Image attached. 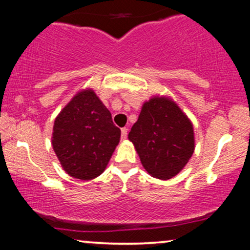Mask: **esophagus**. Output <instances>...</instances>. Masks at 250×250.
<instances>
[{
    "mask_svg": "<svg viewBox=\"0 0 250 250\" xmlns=\"http://www.w3.org/2000/svg\"><path fill=\"white\" fill-rule=\"evenodd\" d=\"M126 133H128V129H126V128H122V129H121V139H125V138H126Z\"/></svg>",
    "mask_w": 250,
    "mask_h": 250,
    "instance_id": "1",
    "label": "esophagus"
}]
</instances>
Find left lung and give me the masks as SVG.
Returning a JSON list of instances; mask_svg holds the SVG:
<instances>
[{
  "label": "left lung",
  "mask_w": 250,
  "mask_h": 250,
  "mask_svg": "<svg viewBox=\"0 0 250 250\" xmlns=\"http://www.w3.org/2000/svg\"><path fill=\"white\" fill-rule=\"evenodd\" d=\"M128 137L145 169L159 180L180 173L194 151L191 121L166 98H152L144 104Z\"/></svg>",
  "instance_id": "left-lung-1"
}]
</instances>
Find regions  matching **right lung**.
<instances>
[{
  "instance_id": "obj_1",
  "label": "right lung",
  "mask_w": 250,
  "mask_h": 250,
  "mask_svg": "<svg viewBox=\"0 0 250 250\" xmlns=\"http://www.w3.org/2000/svg\"><path fill=\"white\" fill-rule=\"evenodd\" d=\"M120 136L110 111L92 89H86L56 118L53 148L67 174L88 181L104 172Z\"/></svg>"
}]
</instances>
